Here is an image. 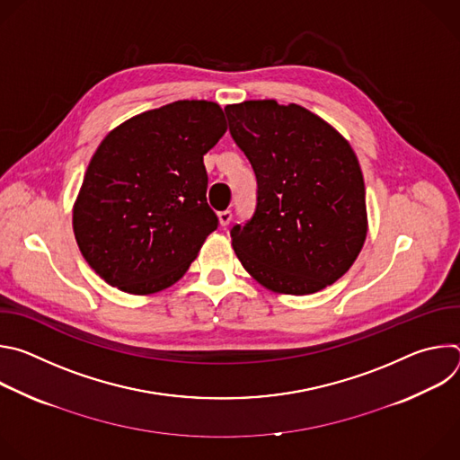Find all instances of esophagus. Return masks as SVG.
Masks as SVG:
<instances>
[{
	"label": "esophagus",
	"mask_w": 460,
	"mask_h": 460,
	"mask_svg": "<svg viewBox=\"0 0 460 460\" xmlns=\"http://www.w3.org/2000/svg\"><path fill=\"white\" fill-rule=\"evenodd\" d=\"M218 220H220L222 227H227L233 220V213L231 211H222V213H218Z\"/></svg>",
	"instance_id": "esophagus-1"
}]
</instances>
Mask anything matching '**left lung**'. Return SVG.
<instances>
[{"label": "left lung", "mask_w": 460, "mask_h": 460, "mask_svg": "<svg viewBox=\"0 0 460 460\" xmlns=\"http://www.w3.org/2000/svg\"><path fill=\"white\" fill-rule=\"evenodd\" d=\"M226 114L258 183L252 218L231 229L243 270L280 295L332 286L367 234L364 176L349 142L296 103L249 100Z\"/></svg>", "instance_id": "1"}]
</instances>
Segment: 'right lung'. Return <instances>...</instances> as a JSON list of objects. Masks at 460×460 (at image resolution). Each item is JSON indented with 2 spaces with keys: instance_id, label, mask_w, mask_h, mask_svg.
Returning a JSON list of instances; mask_svg holds the SVG:
<instances>
[{
  "instance_id": "add662e5",
  "label": "right lung",
  "mask_w": 460,
  "mask_h": 460,
  "mask_svg": "<svg viewBox=\"0 0 460 460\" xmlns=\"http://www.w3.org/2000/svg\"><path fill=\"white\" fill-rule=\"evenodd\" d=\"M227 130L208 100H180L119 123L102 140L73 208L87 264L130 295L171 288L218 227L204 155Z\"/></svg>"
}]
</instances>
